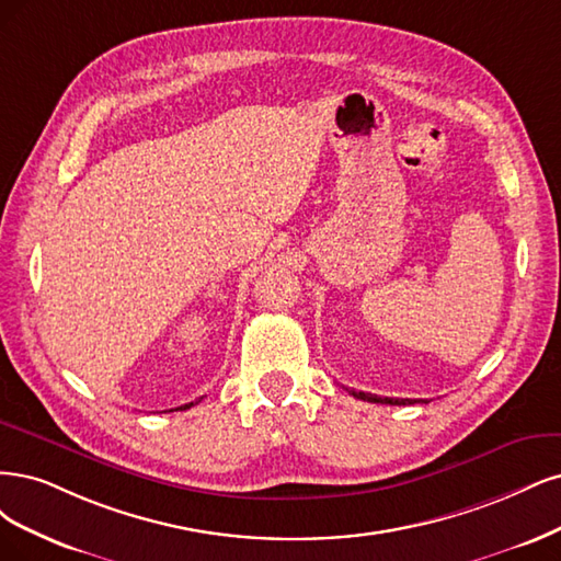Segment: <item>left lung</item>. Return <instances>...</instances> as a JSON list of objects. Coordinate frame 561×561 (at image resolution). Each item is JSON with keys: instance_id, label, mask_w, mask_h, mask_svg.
<instances>
[{"instance_id": "left-lung-1", "label": "left lung", "mask_w": 561, "mask_h": 561, "mask_svg": "<svg viewBox=\"0 0 561 561\" xmlns=\"http://www.w3.org/2000/svg\"><path fill=\"white\" fill-rule=\"evenodd\" d=\"M354 399H360V401H368V403H387V405H408L412 403V399H379V396L375 393H366V391H352Z\"/></svg>"}]
</instances>
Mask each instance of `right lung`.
<instances>
[{"instance_id":"1","label":"right lung","mask_w":561,"mask_h":561,"mask_svg":"<svg viewBox=\"0 0 561 561\" xmlns=\"http://www.w3.org/2000/svg\"><path fill=\"white\" fill-rule=\"evenodd\" d=\"M195 403H197V401H195ZM191 405H193V403H188V405H184V410H186V408H191Z\"/></svg>"}]
</instances>
